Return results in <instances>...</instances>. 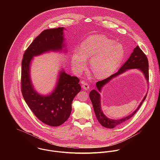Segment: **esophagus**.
Segmentation results:
<instances>
[{
  "mask_svg": "<svg viewBox=\"0 0 160 160\" xmlns=\"http://www.w3.org/2000/svg\"><path fill=\"white\" fill-rule=\"evenodd\" d=\"M82 87L85 90H88L89 89V84L86 82H82Z\"/></svg>",
  "mask_w": 160,
  "mask_h": 160,
  "instance_id": "1",
  "label": "esophagus"
}]
</instances>
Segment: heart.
Segmentation results:
<instances>
[{
	"mask_svg": "<svg viewBox=\"0 0 160 160\" xmlns=\"http://www.w3.org/2000/svg\"><path fill=\"white\" fill-rule=\"evenodd\" d=\"M124 55L123 47L103 35H93L81 45L80 52L75 51L71 57L72 67L80 73L86 66L87 59L94 76L103 79L113 74L121 64Z\"/></svg>",
	"mask_w": 160,
	"mask_h": 160,
	"instance_id": "b5f03b06",
	"label": "heart"
}]
</instances>
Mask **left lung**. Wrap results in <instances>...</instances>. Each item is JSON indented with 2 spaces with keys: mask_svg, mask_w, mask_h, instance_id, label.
<instances>
[{
  "mask_svg": "<svg viewBox=\"0 0 160 160\" xmlns=\"http://www.w3.org/2000/svg\"><path fill=\"white\" fill-rule=\"evenodd\" d=\"M132 68L139 69L140 71L143 72L144 76L148 82L149 81V72H148V61L147 56L143 53V52L140 49V48L137 46V47L134 49L133 52L131 53L130 57L126 61V62L121 67V68L118 70V72H115L113 74L111 75L108 78L99 81L96 83L97 88L99 91H100L102 88L108 82H109L112 78L116 77V76L121 74V73L126 71L127 69ZM147 95L145 96L140 105H138L137 109L132 113V114L122 119H111L108 118L105 114L103 113L101 110V105H100V96L98 92L96 90H92L89 93V97L91 100L92 103L93 105V110L95 112L97 119H98V122L100 123L102 126L107 128H113L115 126H119L121 124L124 123V122L129 120L131 118L134 114L136 113L138 109L140 108V106L142 105L143 101L145 100L147 97Z\"/></svg>",
  "mask_w": 160,
  "mask_h": 160,
  "instance_id": "1",
  "label": "left lung"
}]
</instances>
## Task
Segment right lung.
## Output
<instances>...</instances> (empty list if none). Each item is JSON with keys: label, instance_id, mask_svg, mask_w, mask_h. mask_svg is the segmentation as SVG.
<instances>
[{"label": "right lung", "instance_id": "obj_1", "mask_svg": "<svg viewBox=\"0 0 160 160\" xmlns=\"http://www.w3.org/2000/svg\"><path fill=\"white\" fill-rule=\"evenodd\" d=\"M63 27L43 31L25 50L22 63L21 90L23 98L34 115L50 126H58L68 119L71 104L81 87L79 79L61 71L54 91L42 96L33 89L29 76V65L34 56L50 50H58L63 47Z\"/></svg>", "mask_w": 160, "mask_h": 160}]
</instances>
